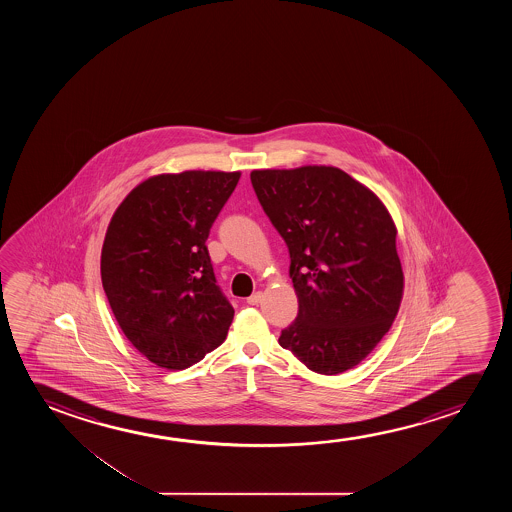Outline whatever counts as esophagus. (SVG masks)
<instances>
[{"label": "esophagus", "mask_w": 512, "mask_h": 512, "mask_svg": "<svg viewBox=\"0 0 512 512\" xmlns=\"http://www.w3.org/2000/svg\"><path fill=\"white\" fill-rule=\"evenodd\" d=\"M260 301H262V294H260V292H255V294L250 295V297L246 299V302H248L250 306H257Z\"/></svg>", "instance_id": "34e87169"}]
</instances>
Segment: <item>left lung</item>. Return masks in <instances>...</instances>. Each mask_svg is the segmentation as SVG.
Wrapping results in <instances>:
<instances>
[{"label":"left lung","mask_w":512,"mask_h":512,"mask_svg":"<svg viewBox=\"0 0 512 512\" xmlns=\"http://www.w3.org/2000/svg\"><path fill=\"white\" fill-rule=\"evenodd\" d=\"M250 180L287 243L299 299L281 348L318 374L348 371L376 348L399 311L404 274L390 213L332 166L260 169Z\"/></svg>","instance_id":"left-lung-1"}]
</instances>
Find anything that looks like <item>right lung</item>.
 I'll return each mask as SVG.
<instances>
[{"label":"right lung","mask_w":512,"mask_h":512,"mask_svg":"<svg viewBox=\"0 0 512 512\" xmlns=\"http://www.w3.org/2000/svg\"><path fill=\"white\" fill-rule=\"evenodd\" d=\"M239 173L185 171L148 178L113 213L101 280L115 320L141 355L187 369L224 343L234 318L206 239Z\"/></svg>","instance_id":"1"}]
</instances>
